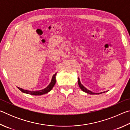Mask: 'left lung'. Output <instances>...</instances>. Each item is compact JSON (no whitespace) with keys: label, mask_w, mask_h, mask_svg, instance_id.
<instances>
[{"label":"left lung","mask_w":130,"mask_h":130,"mask_svg":"<svg viewBox=\"0 0 130 130\" xmlns=\"http://www.w3.org/2000/svg\"><path fill=\"white\" fill-rule=\"evenodd\" d=\"M78 84L79 85V87L80 88V89L82 90L83 91L86 92V93H88V94H101V93H105V92H100V93H94V92H92V91H89V90H88V89H87L86 88L84 87L83 86V85L81 84V83L80 82V78H78Z\"/></svg>","instance_id":"left-lung-1"}]
</instances>
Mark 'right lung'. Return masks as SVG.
<instances>
[{
	"instance_id": "add662e5",
	"label": "right lung",
	"mask_w": 130,
	"mask_h": 130,
	"mask_svg": "<svg viewBox=\"0 0 130 130\" xmlns=\"http://www.w3.org/2000/svg\"><path fill=\"white\" fill-rule=\"evenodd\" d=\"M57 74V73H55L53 76L52 77L51 82L49 84V85L47 87H46L45 88L43 89L39 90V91H28V90H25L22 88H21L18 87L21 91H22L23 93L31 94V95H36V96H39V95H42V94H44L48 93V92H50L52 89L53 88L55 84H56V76Z\"/></svg>"
}]
</instances>
